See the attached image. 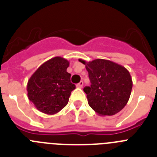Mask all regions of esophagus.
Returning a JSON list of instances; mask_svg holds the SVG:
<instances>
[{
  "mask_svg": "<svg viewBox=\"0 0 157 157\" xmlns=\"http://www.w3.org/2000/svg\"><path fill=\"white\" fill-rule=\"evenodd\" d=\"M76 86L78 87V88H82V86H83V82L81 81L79 83H78Z\"/></svg>",
  "mask_w": 157,
  "mask_h": 157,
  "instance_id": "34e87169",
  "label": "esophagus"
}]
</instances>
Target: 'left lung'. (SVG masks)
<instances>
[{
	"mask_svg": "<svg viewBox=\"0 0 157 157\" xmlns=\"http://www.w3.org/2000/svg\"><path fill=\"white\" fill-rule=\"evenodd\" d=\"M78 60L86 65L91 82L90 86L83 89L89 105L100 116L120 112L128 102L133 86L128 70L109 59Z\"/></svg>",
	"mask_w": 157,
	"mask_h": 157,
	"instance_id": "left-lung-1",
	"label": "left lung"
}]
</instances>
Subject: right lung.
<instances>
[{"instance_id": "right-lung-1", "label": "right lung", "mask_w": 157, "mask_h": 157, "mask_svg": "<svg viewBox=\"0 0 157 157\" xmlns=\"http://www.w3.org/2000/svg\"><path fill=\"white\" fill-rule=\"evenodd\" d=\"M69 61L60 56L48 59L35 71L28 80L27 96L36 109L47 115H54L68 103L75 86L67 71Z\"/></svg>"}]
</instances>
